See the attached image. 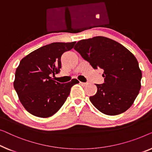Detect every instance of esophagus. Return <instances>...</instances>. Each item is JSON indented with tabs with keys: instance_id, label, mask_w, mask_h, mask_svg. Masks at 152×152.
Returning <instances> with one entry per match:
<instances>
[{
	"instance_id": "obj_1",
	"label": "esophagus",
	"mask_w": 152,
	"mask_h": 152,
	"mask_svg": "<svg viewBox=\"0 0 152 152\" xmlns=\"http://www.w3.org/2000/svg\"><path fill=\"white\" fill-rule=\"evenodd\" d=\"M80 84L82 85V86H85V85H87V83H83V82H80Z\"/></svg>"
}]
</instances>
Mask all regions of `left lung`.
Here are the masks:
<instances>
[{"mask_svg":"<svg viewBox=\"0 0 152 152\" xmlns=\"http://www.w3.org/2000/svg\"><path fill=\"white\" fill-rule=\"evenodd\" d=\"M74 50L94 69L104 70V83L96 84V94L89 100L100 112L121 114L133 104L141 87L137 59L119 42L104 36L81 40Z\"/></svg>","mask_w":152,"mask_h":152,"instance_id":"left-lung-1","label":"left lung"}]
</instances>
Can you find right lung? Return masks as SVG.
Listing matches in <instances>:
<instances>
[{
    "instance_id": "right-lung-1",
    "label": "right lung",
    "mask_w": 152,
    "mask_h": 152,
    "mask_svg": "<svg viewBox=\"0 0 152 152\" xmlns=\"http://www.w3.org/2000/svg\"><path fill=\"white\" fill-rule=\"evenodd\" d=\"M76 42H52L34 50L20 62L15 73L14 87L29 113L40 118L56 114L65 103L71 87L79 83L72 79L60 83L52 78L61 68V56Z\"/></svg>"
}]
</instances>
